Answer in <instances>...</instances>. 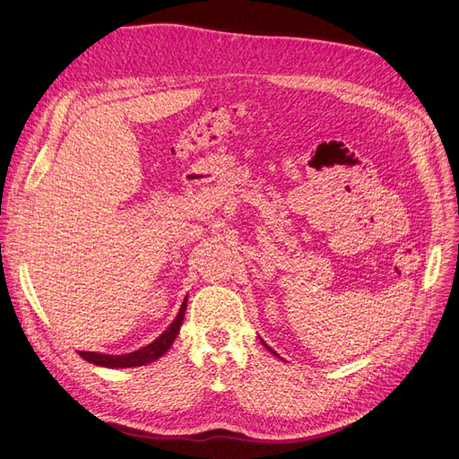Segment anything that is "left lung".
Wrapping results in <instances>:
<instances>
[{
  "label": "left lung",
  "instance_id": "8db88e82",
  "mask_svg": "<svg viewBox=\"0 0 459 459\" xmlns=\"http://www.w3.org/2000/svg\"><path fill=\"white\" fill-rule=\"evenodd\" d=\"M260 341H262V339H260ZM262 344H264V346H266V349H268V351H272V349H270V346H268L266 342H264V341H262ZM272 352H273V351H272ZM273 354H275V352H273Z\"/></svg>",
  "mask_w": 459,
  "mask_h": 459
}]
</instances>
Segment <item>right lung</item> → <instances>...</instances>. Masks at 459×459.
I'll use <instances>...</instances> for the list:
<instances>
[{
    "label": "right lung",
    "mask_w": 459,
    "mask_h": 459,
    "mask_svg": "<svg viewBox=\"0 0 459 459\" xmlns=\"http://www.w3.org/2000/svg\"><path fill=\"white\" fill-rule=\"evenodd\" d=\"M186 308H187V297L182 302V308H179L178 316L174 317V322L166 327V331H162L160 335L149 342L147 346L140 351H134L128 354H103V352H84L78 351V354L86 359V362L93 364V366H101V368H140V366H147L151 362H155L162 354L169 352V349L172 346V342L176 341L179 327H182L184 316H186Z\"/></svg>",
    "instance_id": "add662e5"
}]
</instances>
